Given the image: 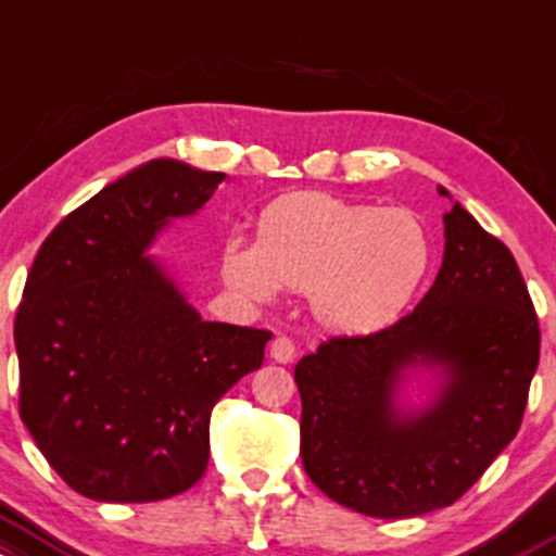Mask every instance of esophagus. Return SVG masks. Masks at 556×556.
<instances>
[{
	"label": "esophagus",
	"instance_id": "obj_1",
	"mask_svg": "<svg viewBox=\"0 0 556 556\" xmlns=\"http://www.w3.org/2000/svg\"><path fill=\"white\" fill-rule=\"evenodd\" d=\"M268 353H271L274 362L290 364L292 358H295V343H292L290 338H285V334H277V338L271 340V348H268Z\"/></svg>",
	"mask_w": 556,
	"mask_h": 556
}]
</instances>
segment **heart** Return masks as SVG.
<instances>
[{"instance_id": "b5f03b06", "label": "heart", "mask_w": 556, "mask_h": 556, "mask_svg": "<svg viewBox=\"0 0 556 556\" xmlns=\"http://www.w3.org/2000/svg\"><path fill=\"white\" fill-rule=\"evenodd\" d=\"M432 242L417 213L377 208L327 192L268 203L255 242L231 237L224 277L242 295L268 301L279 288L311 292L327 327L367 332L393 321L422 288Z\"/></svg>"}]
</instances>
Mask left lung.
Masks as SVG:
<instances>
[{
	"label": "left lung",
	"instance_id": "1",
	"mask_svg": "<svg viewBox=\"0 0 556 556\" xmlns=\"http://www.w3.org/2000/svg\"><path fill=\"white\" fill-rule=\"evenodd\" d=\"M443 222V266L417 308L380 332L329 338L295 367L308 478L380 520L465 496L520 430L539 367L541 329L515 255L459 203ZM414 363H441L450 380L427 413L401 418L394 386Z\"/></svg>",
	"mask_w": 556,
	"mask_h": 556
}]
</instances>
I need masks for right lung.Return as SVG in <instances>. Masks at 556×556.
<instances>
[{"instance_id":"right-lung-1","label":"right lung","mask_w":556,"mask_h":556,"mask_svg":"<svg viewBox=\"0 0 556 556\" xmlns=\"http://www.w3.org/2000/svg\"><path fill=\"white\" fill-rule=\"evenodd\" d=\"M222 179L150 161L68 213L36 253L15 314L17 408L81 496L144 504L192 488L213 406L264 364L268 329L203 321L142 255Z\"/></svg>"}]
</instances>
